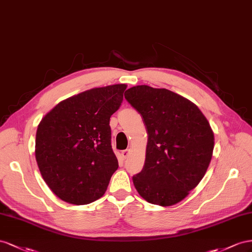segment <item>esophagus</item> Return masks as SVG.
<instances>
[{"mask_svg":"<svg viewBox=\"0 0 252 252\" xmlns=\"http://www.w3.org/2000/svg\"><path fill=\"white\" fill-rule=\"evenodd\" d=\"M130 152H131V149H126L125 151H122L121 155H122V157H124V158H126L128 155H130Z\"/></svg>","mask_w":252,"mask_h":252,"instance_id":"1","label":"esophagus"}]
</instances>
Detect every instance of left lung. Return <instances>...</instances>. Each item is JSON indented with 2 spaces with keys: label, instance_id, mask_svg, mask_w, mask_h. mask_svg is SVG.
<instances>
[{
  "label": "left lung",
  "instance_id": "left-lung-1",
  "mask_svg": "<svg viewBox=\"0 0 252 252\" xmlns=\"http://www.w3.org/2000/svg\"><path fill=\"white\" fill-rule=\"evenodd\" d=\"M125 98L141 115L148 134L145 166L133 176L136 190L150 204L182 202L211 161L214 134L209 122L190 100L166 89L136 85Z\"/></svg>",
  "mask_w": 252,
  "mask_h": 252
}]
</instances>
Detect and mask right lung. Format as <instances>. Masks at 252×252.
Returning a JSON list of instances; mask_svg holds the SVG:
<instances>
[{"mask_svg": "<svg viewBox=\"0 0 252 252\" xmlns=\"http://www.w3.org/2000/svg\"><path fill=\"white\" fill-rule=\"evenodd\" d=\"M126 84L95 88L57 104L35 135V160L46 185L73 205L95 202L118 169L110 118L121 105Z\"/></svg>", "mask_w": 252, "mask_h": 252, "instance_id": "add662e5", "label": "right lung"}]
</instances>
